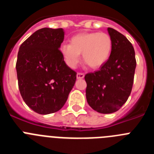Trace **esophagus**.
<instances>
[{
    "label": "esophagus",
    "mask_w": 154,
    "mask_h": 154,
    "mask_svg": "<svg viewBox=\"0 0 154 154\" xmlns=\"http://www.w3.org/2000/svg\"><path fill=\"white\" fill-rule=\"evenodd\" d=\"M85 77V75L83 73H77V79H82Z\"/></svg>",
    "instance_id": "1"
}]
</instances>
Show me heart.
<instances>
[{
	"instance_id": "b5f03b06",
	"label": "heart",
	"mask_w": 154,
	"mask_h": 154,
	"mask_svg": "<svg viewBox=\"0 0 154 154\" xmlns=\"http://www.w3.org/2000/svg\"><path fill=\"white\" fill-rule=\"evenodd\" d=\"M111 37L104 32H82L73 35L70 44H63L60 51L66 65L75 68L80 61V54L85 63L92 69L104 65L111 54Z\"/></svg>"
}]
</instances>
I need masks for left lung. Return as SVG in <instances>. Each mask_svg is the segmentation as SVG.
Returning <instances> with one entry per match:
<instances>
[{"label": "left lung", "instance_id": "8db88e82", "mask_svg": "<svg viewBox=\"0 0 154 154\" xmlns=\"http://www.w3.org/2000/svg\"><path fill=\"white\" fill-rule=\"evenodd\" d=\"M112 47L99 71L85 75L87 103L100 113H112L123 106L130 96L137 62L130 41L119 31L108 28Z\"/></svg>", "mask_w": 154, "mask_h": 154}]
</instances>
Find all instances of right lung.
<instances>
[{"instance_id":"add662e5","label":"right lung","mask_w":154,"mask_h":154,"mask_svg":"<svg viewBox=\"0 0 154 154\" xmlns=\"http://www.w3.org/2000/svg\"><path fill=\"white\" fill-rule=\"evenodd\" d=\"M62 28L36 31L19 48L16 63L18 88L30 109L42 115L63 107L76 80V72L61 53Z\"/></svg>"}]
</instances>
